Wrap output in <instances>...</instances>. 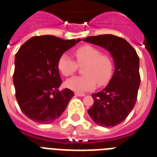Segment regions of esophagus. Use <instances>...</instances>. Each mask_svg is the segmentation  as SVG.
Listing matches in <instances>:
<instances>
[{"instance_id": "obj_1", "label": "esophagus", "mask_w": 157, "mask_h": 157, "mask_svg": "<svg viewBox=\"0 0 157 157\" xmlns=\"http://www.w3.org/2000/svg\"><path fill=\"white\" fill-rule=\"evenodd\" d=\"M75 96H85V95H86V94L80 93V92H75Z\"/></svg>"}]
</instances>
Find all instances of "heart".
<instances>
[{
    "mask_svg": "<svg viewBox=\"0 0 157 157\" xmlns=\"http://www.w3.org/2000/svg\"><path fill=\"white\" fill-rule=\"evenodd\" d=\"M75 61L67 54L61 55L57 61L59 71L65 76L73 75L79 66H84L82 72L85 75L75 76L67 80L66 86L77 92L93 90L96 84L102 86L110 82L114 64L110 56L101 54L98 48L90 45H83L74 51Z\"/></svg>",
    "mask_w": 157,
    "mask_h": 157,
    "instance_id": "obj_1",
    "label": "heart"
}]
</instances>
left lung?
<instances>
[{
    "label": "left lung",
    "instance_id": "left-lung-1",
    "mask_svg": "<svg viewBox=\"0 0 157 157\" xmlns=\"http://www.w3.org/2000/svg\"><path fill=\"white\" fill-rule=\"evenodd\" d=\"M83 40L105 48L110 52L115 65L107 86L91 95L94 104L88 114L99 126H117L127 117L136 101L140 82L139 56L125 39L114 35L88 36Z\"/></svg>",
    "mask_w": 157,
    "mask_h": 157
}]
</instances>
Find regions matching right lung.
Here are the masks:
<instances>
[{"label": "right lung", "instance_id": "add662e5", "mask_svg": "<svg viewBox=\"0 0 157 157\" xmlns=\"http://www.w3.org/2000/svg\"><path fill=\"white\" fill-rule=\"evenodd\" d=\"M81 41L54 36L31 37L15 57L13 82L22 112L35 122L49 124L61 117L74 92L58 88L62 83L57 68L61 55Z\"/></svg>", "mask_w": 157, "mask_h": 157}]
</instances>
